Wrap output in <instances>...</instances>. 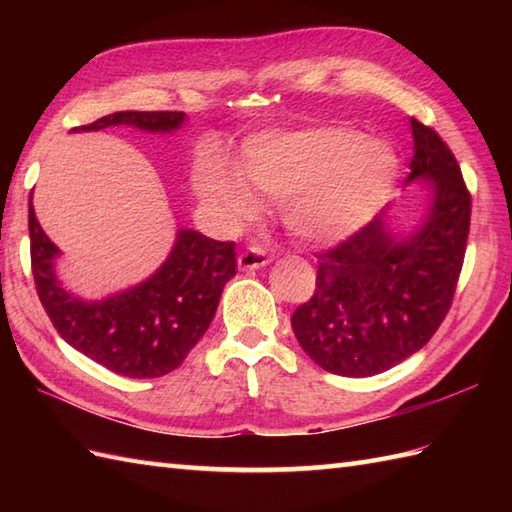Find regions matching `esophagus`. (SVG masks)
<instances>
[{
	"instance_id": "esophagus-1",
	"label": "esophagus",
	"mask_w": 512,
	"mask_h": 512,
	"mask_svg": "<svg viewBox=\"0 0 512 512\" xmlns=\"http://www.w3.org/2000/svg\"><path fill=\"white\" fill-rule=\"evenodd\" d=\"M270 262V255L266 253L264 246L253 244L248 246L242 255L237 257V264L242 270H257V268H264Z\"/></svg>"
}]
</instances>
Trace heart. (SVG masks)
<instances>
[{
	"mask_svg": "<svg viewBox=\"0 0 512 512\" xmlns=\"http://www.w3.org/2000/svg\"><path fill=\"white\" fill-rule=\"evenodd\" d=\"M396 171L391 147L350 127L259 138L242 160L244 180L268 198L288 200L284 220L310 244H330L361 228L387 200ZM200 191L233 217L255 211L246 184L220 171H206Z\"/></svg>",
	"mask_w": 512,
	"mask_h": 512,
	"instance_id": "heart-1",
	"label": "heart"
}]
</instances>
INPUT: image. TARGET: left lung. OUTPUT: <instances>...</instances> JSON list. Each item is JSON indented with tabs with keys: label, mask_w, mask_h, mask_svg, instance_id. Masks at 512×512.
I'll list each match as a JSON object with an SVG mask.
<instances>
[{
	"label": "left lung",
	"mask_w": 512,
	"mask_h": 512,
	"mask_svg": "<svg viewBox=\"0 0 512 512\" xmlns=\"http://www.w3.org/2000/svg\"><path fill=\"white\" fill-rule=\"evenodd\" d=\"M409 178L433 187L431 213L396 242L385 213L317 255V288L292 312V332L314 363L339 376L387 372L422 350L453 303L471 228V193L436 129L411 118Z\"/></svg>",
	"instance_id": "obj_1"
}]
</instances>
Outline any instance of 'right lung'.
I'll list each match as a JSON object with an SVG mask.
<instances>
[{
    "label": "right lung",
    "instance_id": "right-lung-1",
    "mask_svg": "<svg viewBox=\"0 0 512 512\" xmlns=\"http://www.w3.org/2000/svg\"><path fill=\"white\" fill-rule=\"evenodd\" d=\"M182 121V112H114L74 129L92 132L110 125H134L145 132H171ZM28 231L37 295L61 339L94 363L129 378H158L173 372L209 330L222 288L237 273L233 242L180 231L156 275L121 295L90 303L65 292L54 277L59 248L43 233L32 202Z\"/></svg>",
    "mask_w": 512,
    "mask_h": 512
}]
</instances>
